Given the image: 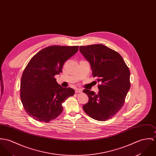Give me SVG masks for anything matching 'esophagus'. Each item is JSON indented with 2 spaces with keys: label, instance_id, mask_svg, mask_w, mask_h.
<instances>
[{
  "label": "esophagus",
  "instance_id": "34e87169",
  "mask_svg": "<svg viewBox=\"0 0 156 156\" xmlns=\"http://www.w3.org/2000/svg\"><path fill=\"white\" fill-rule=\"evenodd\" d=\"M82 92V90L80 89H75V92L76 93H81Z\"/></svg>",
  "mask_w": 156,
  "mask_h": 156
}]
</instances>
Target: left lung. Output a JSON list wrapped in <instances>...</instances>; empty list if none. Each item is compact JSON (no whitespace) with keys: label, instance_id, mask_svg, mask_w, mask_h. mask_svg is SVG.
Returning a JSON list of instances; mask_svg holds the SVG:
<instances>
[{"label":"left lung","instance_id":"8db88e82","mask_svg":"<svg viewBox=\"0 0 156 156\" xmlns=\"http://www.w3.org/2000/svg\"><path fill=\"white\" fill-rule=\"evenodd\" d=\"M79 50L90 63L92 76L101 83L97 94L83 90L89 101L83 109L98 121L112 119L123 107L130 89L129 69L118 52L105 45L80 46Z\"/></svg>","mask_w":156,"mask_h":156}]
</instances>
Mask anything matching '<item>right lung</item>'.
I'll return each instance as SVG.
<instances>
[{"mask_svg": "<svg viewBox=\"0 0 156 156\" xmlns=\"http://www.w3.org/2000/svg\"><path fill=\"white\" fill-rule=\"evenodd\" d=\"M79 46H51L32 57L23 73L20 97L30 116L48 123L62 113V103L74 94L70 87H62L54 76L62 72L64 62L74 55Z\"/></svg>", "mask_w": 156, "mask_h": 156, "instance_id": "add662e5", "label": "right lung"}]
</instances>
